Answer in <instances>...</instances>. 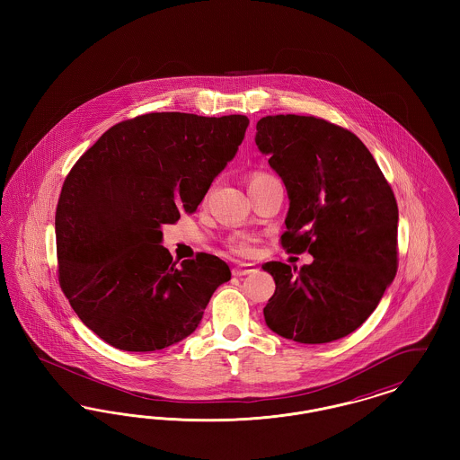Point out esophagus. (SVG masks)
Returning <instances> with one entry per match:
<instances>
[{
    "label": "esophagus",
    "instance_id": "34e87169",
    "mask_svg": "<svg viewBox=\"0 0 460 460\" xmlns=\"http://www.w3.org/2000/svg\"><path fill=\"white\" fill-rule=\"evenodd\" d=\"M257 272L255 263H238L236 267H233V276H246V274H253Z\"/></svg>",
    "mask_w": 460,
    "mask_h": 460
}]
</instances>
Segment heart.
<instances>
[{
    "mask_svg": "<svg viewBox=\"0 0 460 460\" xmlns=\"http://www.w3.org/2000/svg\"><path fill=\"white\" fill-rule=\"evenodd\" d=\"M262 177H267V174L257 172V174L252 175L250 182H255V181H259V179H262ZM229 248H231L233 252L240 253V255H248V253H252V241L248 240V238H244V236H236V238H233V240L229 241Z\"/></svg>",
    "mask_w": 460,
    "mask_h": 460,
    "instance_id": "obj_1",
    "label": "heart"
}]
</instances>
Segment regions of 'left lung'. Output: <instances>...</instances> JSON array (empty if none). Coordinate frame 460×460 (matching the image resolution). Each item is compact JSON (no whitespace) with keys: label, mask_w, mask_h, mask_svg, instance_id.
Masks as SVG:
<instances>
[{"label":"left lung","mask_w":460,"mask_h":460,"mask_svg":"<svg viewBox=\"0 0 460 460\" xmlns=\"http://www.w3.org/2000/svg\"><path fill=\"white\" fill-rule=\"evenodd\" d=\"M255 143L289 198L281 244L314 257L300 269L263 263L276 281L265 323L306 345L345 338L367 321L396 274L394 191L366 145L324 119L267 115Z\"/></svg>","instance_id":"1"}]
</instances>
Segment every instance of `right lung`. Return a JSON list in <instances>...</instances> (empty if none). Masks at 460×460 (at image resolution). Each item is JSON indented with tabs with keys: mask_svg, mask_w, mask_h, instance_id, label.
<instances>
[{
	"mask_svg": "<svg viewBox=\"0 0 460 460\" xmlns=\"http://www.w3.org/2000/svg\"><path fill=\"white\" fill-rule=\"evenodd\" d=\"M248 124L244 115H139L102 134L66 175L55 216L58 281L79 319L111 347L179 343L231 279L210 253L175 267L160 227L197 210Z\"/></svg>",
	"mask_w": 460,
	"mask_h": 460,
	"instance_id": "add662e5",
	"label": "right lung"
}]
</instances>
